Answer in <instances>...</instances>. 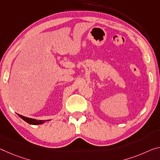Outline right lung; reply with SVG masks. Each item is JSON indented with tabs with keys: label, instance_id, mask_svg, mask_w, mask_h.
Masks as SVG:
<instances>
[{
	"label": "right lung",
	"instance_id": "right-lung-1",
	"mask_svg": "<svg viewBox=\"0 0 160 160\" xmlns=\"http://www.w3.org/2000/svg\"><path fill=\"white\" fill-rule=\"evenodd\" d=\"M18 115L21 119H22L24 121L30 124V125H42V124H43L44 122H46L45 120H35V119H33V118H27V117L21 115H19V114H18ZM47 121H50V120H48Z\"/></svg>",
	"mask_w": 160,
	"mask_h": 160
}]
</instances>
